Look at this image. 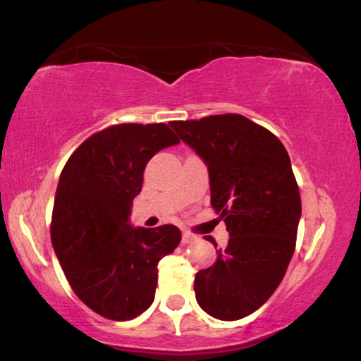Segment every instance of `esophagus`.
Listing matches in <instances>:
<instances>
[{"label": "esophagus", "mask_w": 361, "mask_h": 361, "mask_svg": "<svg viewBox=\"0 0 361 361\" xmlns=\"http://www.w3.org/2000/svg\"><path fill=\"white\" fill-rule=\"evenodd\" d=\"M194 240H195V235H192V233H189V232L182 233V243H184V245H187V243H192Z\"/></svg>", "instance_id": "1"}]
</instances>
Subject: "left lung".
Wrapping results in <instances>:
<instances>
[{"label":"left lung","mask_w":361,"mask_h":361,"mask_svg":"<svg viewBox=\"0 0 361 361\" xmlns=\"http://www.w3.org/2000/svg\"><path fill=\"white\" fill-rule=\"evenodd\" d=\"M171 126L207 166L210 204L228 231L215 264L195 274V298L210 317L238 320L269 300L293 255L302 202L290 157L270 130L238 114Z\"/></svg>","instance_id":"left-lung-1"}]
</instances>
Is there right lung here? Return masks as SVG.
Returning <instances> with one entry per match:
<instances>
[{"label": "right lung", "instance_id": "obj_1", "mask_svg": "<svg viewBox=\"0 0 361 361\" xmlns=\"http://www.w3.org/2000/svg\"><path fill=\"white\" fill-rule=\"evenodd\" d=\"M179 142L162 123L111 126L84 140L61 172L51 242L74 293L109 320H133L152 305L159 260L180 242L171 224L129 221L147 162Z\"/></svg>", "mask_w": 361, "mask_h": 361}]
</instances>
